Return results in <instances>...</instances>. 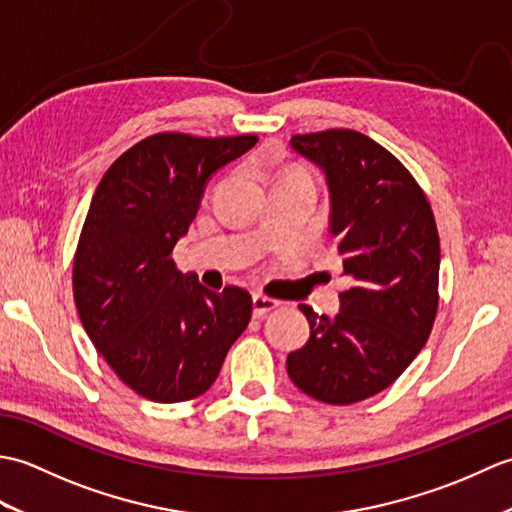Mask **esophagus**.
<instances>
[{
  "mask_svg": "<svg viewBox=\"0 0 512 512\" xmlns=\"http://www.w3.org/2000/svg\"><path fill=\"white\" fill-rule=\"evenodd\" d=\"M279 306V301H275V299H270V297H266V295H253V314L255 317H264V314H268V312H273L275 308Z\"/></svg>",
  "mask_w": 512,
  "mask_h": 512,
  "instance_id": "esophagus-1",
  "label": "esophagus"
}]
</instances>
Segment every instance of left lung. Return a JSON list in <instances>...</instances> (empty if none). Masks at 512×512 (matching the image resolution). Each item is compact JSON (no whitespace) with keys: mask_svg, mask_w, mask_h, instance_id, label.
I'll use <instances>...</instances> for the list:
<instances>
[{"mask_svg":"<svg viewBox=\"0 0 512 512\" xmlns=\"http://www.w3.org/2000/svg\"><path fill=\"white\" fill-rule=\"evenodd\" d=\"M328 182L330 233L343 259L334 319L299 306L310 339L286 358L303 394L354 405L387 389L427 343L438 312L440 237L427 195L402 162L354 129L290 138Z\"/></svg>","mask_w":512,"mask_h":512,"instance_id":"1","label":"left lung"}]
</instances>
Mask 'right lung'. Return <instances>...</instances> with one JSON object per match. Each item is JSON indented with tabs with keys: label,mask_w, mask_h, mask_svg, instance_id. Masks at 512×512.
<instances>
[{
	"label": "right lung",
	"mask_w": 512,
	"mask_h": 512,
	"mask_svg": "<svg viewBox=\"0 0 512 512\" xmlns=\"http://www.w3.org/2000/svg\"><path fill=\"white\" fill-rule=\"evenodd\" d=\"M255 143L253 134H154L116 158L94 191L74 255V303L107 365L147 400L204 394L250 321L246 290H206L171 253L209 178Z\"/></svg>",
	"instance_id": "1"
}]
</instances>
